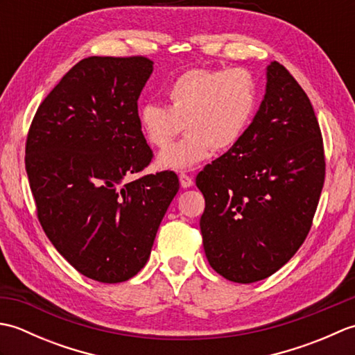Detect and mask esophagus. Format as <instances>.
<instances>
[{
    "label": "esophagus",
    "instance_id": "1",
    "mask_svg": "<svg viewBox=\"0 0 355 355\" xmlns=\"http://www.w3.org/2000/svg\"><path fill=\"white\" fill-rule=\"evenodd\" d=\"M178 180H180V184H182L183 189H187V187L193 186V180H192V177L187 175V173H180Z\"/></svg>",
    "mask_w": 355,
    "mask_h": 355
}]
</instances>
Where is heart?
<instances>
[{"label": "heart", "mask_w": 355, "mask_h": 355, "mask_svg": "<svg viewBox=\"0 0 355 355\" xmlns=\"http://www.w3.org/2000/svg\"><path fill=\"white\" fill-rule=\"evenodd\" d=\"M166 101L141 105L139 126L150 146L164 148L184 125V137L157 155L160 169L184 171L241 139L253 116L256 85L241 69H195L172 82Z\"/></svg>", "instance_id": "1"}]
</instances>
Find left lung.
Instances as JSON below:
<instances>
[{
    "label": "left lung",
    "mask_w": 355,
    "mask_h": 355,
    "mask_svg": "<svg viewBox=\"0 0 355 355\" xmlns=\"http://www.w3.org/2000/svg\"><path fill=\"white\" fill-rule=\"evenodd\" d=\"M323 182L325 154L313 105L290 71L271 62L252 123L197 175L210 267L238 284L276 273L304 244Z\"/></svg>",
    "instance_id": "1"
}]
</instances>
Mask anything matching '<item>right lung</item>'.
I'll return each mask as SVG.
<instances>
[{
  "label": "right lung",
  "mask_w": 355,
  "mask_h": 355,
  "mask_svg": "<svg viewBox=\"0 0 355 355\" xmlns=\"http://www.w3.org/2000/svg\"><path fill=\"white\" fill-rule=\"evenodd\" d=\"M143 56L82 59L40 105L26 143L37 220L79 273L103 284L135 276L178 192L173 172L125 182L153 150L137 101L153 74Z\"/></svg>",
  "instance_id": "obj_1"
}]
</instances>
